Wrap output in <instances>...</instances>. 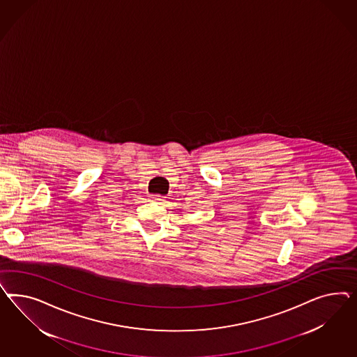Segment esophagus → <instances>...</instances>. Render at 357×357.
<instances>
[{
    "instance_id": "1",
    "label": "esophagus",
    "mask_w": 357,
    "mask_h": 357,
    "mask_svg": "<svg viewBox=\"0 0 357 357\" xmlns=\"http://www.w3.org/2000/svg\"><path fill=\"white\" fill-rule=\"evenodd\" d=\"M151 200L154 202V203L161 204L164 203L165 197L161 196V195H151Z\"/></svg>"
}]
</instances>
